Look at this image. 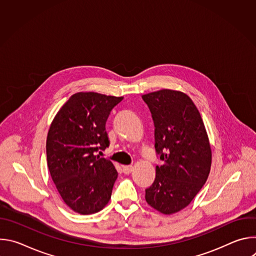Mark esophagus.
I'll return each instance as SVG.
<instances>
[{
  "mask_svg": "<svg viewBox=\"0 0 256 256\" xmlns=\"http://www.w3.org/2000/svg\"><path fill=\"white\" fill-rule=\"evenodd\" d=\"M132 170H134V167L130 166V165H128V166H124V167H122V171H124V174H130Z\"/></svg>",
  "mask_w": 256,
  "mask_h": 256,
  "instance_id": "esophagus-1",
  "label": "esophagus"
}]
</instances>
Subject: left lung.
<instances>
[{"label":"left lung","instance_id":"8db88e82","mask_svg":"<svg viewBox=\"0 0 256 256\" xmlns=\"http://www.w3.org/2000/svg\"><path fill=\"white\" fill-rule=\"evenodd\" d=\"M155 126V150L162 160L156 166L146 202L171 214L188 206L208 179L212 151L196 106L184 93L162 89L142 96Z\"/></svg>","mask_w":256,"mask_h":256}]
</instances>
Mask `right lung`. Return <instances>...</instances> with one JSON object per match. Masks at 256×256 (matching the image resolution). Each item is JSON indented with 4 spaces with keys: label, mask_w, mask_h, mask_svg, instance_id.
Listing matches in <instances>:
<instances>
[{
    "label": "right lung",
    "mask_w": 256,
    "mask_h": 256,
    "mask_svg": "<svg viewBox=\"0 0 256 256\" xmlns=\"http://www.w3.org/2000/svg\"><path fill=\"white\" fill-rule=\"evenodd\" d=\"M122 99L95 92L76 93L50 124L48 170L64 204L78 214L97 212L112 198L118 171L112 161L95 154L109 146L106 120Z\"/></svg>",
    "instance_id": "add662e5"
}]
</instances>
